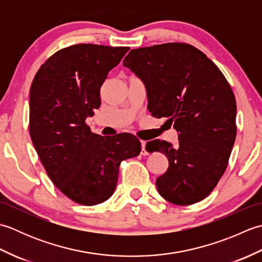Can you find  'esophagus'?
<instances>
[{
  "mask_svg": "<svg viewBox=\"0 0 262 262\" xmlns=\"http://www.w3.org/2000/svg\"><path fill=\"white\" fill-rule=\"evenodd\" d=\"M141 145H142V151H141V154H142V155H148L147 149L145 148V146H146V142H145V141H141Z\"/></svg>",
  "mask_w": 262,
  "mask_h": 262,
  "instance_id": "esophagus-1",
  "label": "esophagus"
}]
</instances>
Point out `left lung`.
Masks as SVG:
<instances>
[{"instance_id": "1", "label": "left lung", "mask_w": 262, "mask_h": 262, "mask_svg": "<svg viewBox=\"0 0 262 262\" xmlns=\"http://www.w3.org/2000/svg\"><path fill=\"white\" fill-rule=\"evenodd\" d=\"M124 66L146 85L153 117L168 118L179 144L147 142L163 153L169 168L157 179L159 193L174 205H192L213 191L229 164L236 137V102L220 69L185 42L132 49Z\"/></svg>"}]
</instances>
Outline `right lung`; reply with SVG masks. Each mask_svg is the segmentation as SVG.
Segmentation results:
<instances>
[{
	"mask_svg": "<svg viewBox=\"0 0 262 262\" xmlns=\"http://www.w3.org/2000/svg\"><path fill=\"white\" fill-rule=\"evenodd\" d=\"M129 47L79 43L60 49L30 88L29 133L49 179L73 202L93 206L114 193L121 161L141 152L134 135L100 136L85 124L101 104L100 89Z\"/></svg>",
	"mask_w": 262,
	"mask_h": 262,
	"instance_id": "add662e5",
	"label": "right lung"
}]
</instances>
